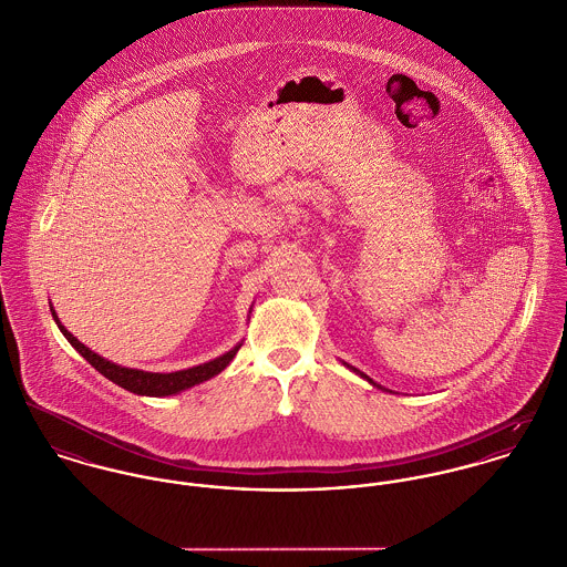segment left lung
<instances>
[{
    "label": "left lung",
    "instance_id": "1",
    "mask_svg": "<svg viewBox=\"0 0 567 567\" xmlns=\"http://www.w3.org/2000/svg\"><path fill=\"white\" fill-rule=\"evenodd\" d=\"M348 368H350V370H352V372H357V374H359V377L365 378V380H368V382H370V384H374V386H378V389H384V386H380V384H378V382H374V380H372V378L368 377V374H363V372H359V370H357V368H352V365H348Z\"/></svg>",
    "mask_w": 567,
    "mask_h": 567
}]
</instances>
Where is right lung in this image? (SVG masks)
<instances>
[{
	"mask_svg": "<svg viewBox=\"0 0 567 567\" xmlns=\"http://www.w3.org/2000/svg\"><path fill=\"white\" fill-rule=\"evenodd\" d=\"M52 317L56 321V326L61 328V332L64 334V339L102 374V377L113 380L115 384H120L122 389L132 391L136 395H150V398H167V395H176L185 389H190L208 378L217 377L219 372H224L230 361L235 359V354L239 352L241 343H237L233 350H228L226 354L213 359V361H206L202 365H195L189 370H181V372H169V374H161V372H145V370H134V368H124V365H117L100 354H95L93 350H89L82 341H78L63 323L59 319V315L54 311V307H50Z\"/></svg>",
	"mask_w": 567,
	"mask_h": 567,
	"instance_id": "right-lung-1",
	"label": "right lung"
}]
</instances>
